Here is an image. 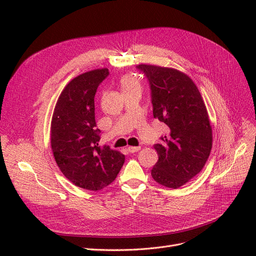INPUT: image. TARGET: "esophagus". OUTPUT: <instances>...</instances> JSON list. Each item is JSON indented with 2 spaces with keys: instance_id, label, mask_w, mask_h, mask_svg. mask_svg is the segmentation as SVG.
<instances>
[{
  "instance_id": "34e87169",
  "label": "esophagus",
  "mask_w": 256,
  "mask_h": 256,
  "mask_svg": "<svg viewBox=\"0 0 256 256\" xmlns=\"http://www.w3.org/2000/svg\"><path fill=\"white\" fill-rule=\"evenodd\" d=\"M127 150H128V152H129L134 154V152H136L140 150H141V147H138H138H134V146H129Z\"/></svg>"
}]
</instances>
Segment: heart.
I'll return each instance as SVG.
<instances>
[{"instance_id": "heart-1", "label": "heart", "mask_w": 256, "mask_h": 256, "mask_svg": "<svg viewBox=\"0 0 256 256\" xmlns=\"http://www.w3.org/2000/svg\"><path fill=\"white\" fill-rule=\"evenodd\" d=\"M120 86L122 92H125L131 90L140 88V83H138V81L136 78H134L132 76L127 74V76H124L120 79Z\"/></svg>"}]
</instances>
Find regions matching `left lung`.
I'll list each match as a JSON object with an SVG mask.
<instances>
[{"label":"left lung","mask_w":256,"mask_h":256,"mask_svg":"<svg viewBox=\"0 0 256 256\" xmlns=\"http://www.w3.org/2000/svg\"><path fill=\"white\" fill-rule=\"evenodd\" d=\"M150 88L154 118L164 122L168 134L154 144L158 161L152 176L164 187L177 189L202 171L212 146L205 104L196 85L173 68L138 65Z\"/></svg>","instance_id":"1"}]
</instances>
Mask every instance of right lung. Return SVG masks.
<instances>
[{
  "label": "right lung",
  "mask_w": 256,
  "mask_h": 256,
  "mask_svg": "<svg viewBox=\"0 0 256 256\" xmlns=\"http://www.w3.org/2000/svg\"><path fill=\"white\" fill-rule=\"evenodd\" d=\"M109 76L106 68L76 76L58 99L51 122V147L60 170L76 187L97 191L120 173L125 156L100 146L96 128L95 94Z\"/></svg>",
  "instance_id": "right-lung-1"
}]
</instances>
